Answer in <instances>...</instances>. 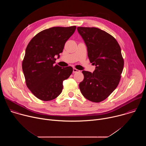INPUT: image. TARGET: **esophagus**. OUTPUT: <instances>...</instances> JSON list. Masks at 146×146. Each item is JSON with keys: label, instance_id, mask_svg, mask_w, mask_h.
<instances>
[{"label": "esophagus", "instance_id": "34e87169", "mask_svg": "<svg viewBox=\"0 0 146 146\" xmlns=\"http://www.w3.org/2000/svg\"><path fill=\"white\" fill-rule=\"evenodd\" d=\"M73 72L74 73H75L80 72V70H78V69H76V68H73Z\"/></svg>", "mask_w": 146, "mask_h": 146}]
</instances>
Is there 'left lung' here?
Listing matches in <instances>:
<instances>
[{"mask_svg":"<svg viewBox=\"0 0 146 146\" xmlns=\"http://www.w3.org/2000/svg\"><path fill=\"white\" fill-rule=\"evenodd\" d=\"M77 31L87 47L93 73L83 70L84 80L79 84L82 95L93 102L106 99L117 88L124 61L119 44L106 32L97 28L78 27Z\"/></svg>","mask_w":146,"mask_h":146,"instance_id":"obj_1","label":"left lung"}]
</instances>
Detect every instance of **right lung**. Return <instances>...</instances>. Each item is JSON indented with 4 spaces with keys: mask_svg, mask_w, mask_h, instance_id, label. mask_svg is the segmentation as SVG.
Listing matches in <instances>:
<instances>
[{
    "mask_svg": "<svg viewBox=\"0 0 146 146\" xmlns=\"http://www.w3.org/2000/svg\"><path fill=\"white\" fill-rule=\"evenodd\" d=\"M76 26L52 27L41 31L28 43L22 66L27 87L38 99L49 101L57 98L63 89V81L73 72L71 66L54 65Z\"/></svg>",
    "mask_w": 146,
    "mask_h": 146,
    "instance_id": "obj_1",
    "label": "right lung"
}]
</instances>
